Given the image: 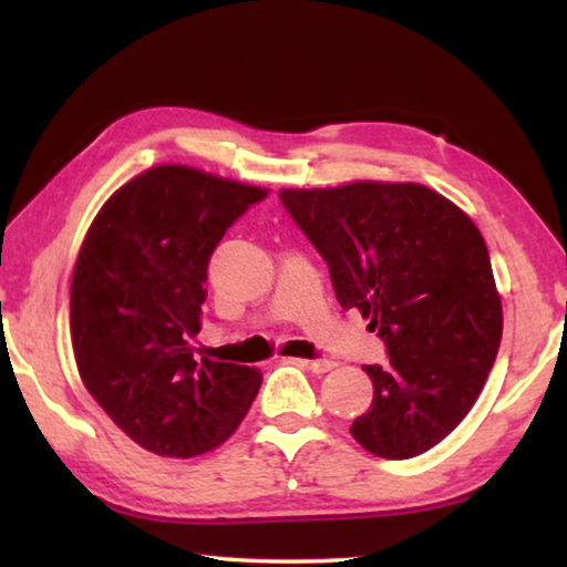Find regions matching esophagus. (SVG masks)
I'll return each mask as SVG.
<instances>
[{
	"mask_svg": "<svg viewBox=\"0 0 567 567\" xmlns=\"http://www.w3.org/2000/svg\"><path fill=\"white\" fill-rule=\"evenodd\" d=\"M297 364H302L305 370H312L315 375H322V372H330L334 368L332 360H297Z\"/></svg>",
	"mask_w": 567,
	"mask_h": 567,
	"instance_id": "obj_1",
	"label": "esophagus"
}]
</instances>
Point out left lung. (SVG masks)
<instances>
[{
    "instance_id": "obj_1",
    "label": "left lung",
    "mask_w": 567,
    "mask_h": 567,
    "mask_svg": "<svg viewBox=\"0 0 567 567\" xmlns=\"http://www.w3.org/2000/svg\"><path fill=\"white\" fill-rule=\"evenodd\" d=\"M280 199L328 262L342 310L358 307L385 342L388 364L362 368L375 392L352 437L388 460L435 447L475 405L503 338L480 229L410 182L282 189Z\"/></svg>"
}]
</instances>
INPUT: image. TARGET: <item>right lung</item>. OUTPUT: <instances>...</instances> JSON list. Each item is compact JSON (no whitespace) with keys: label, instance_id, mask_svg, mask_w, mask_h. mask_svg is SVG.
<instances>
[{"label":"right lung","instance_id":"obj_1","mask_svg":"<svg viewBox=\"0 0 567 567\" xmlns=\"http://www.w3.org/2000/svg\"><path fill=\"white\" fill-rule=\"evenodd\" d=\"M267 192L205 172H142L94 217L72 277V348L84 388L134 443L195 457L235 433L260 372L195 360L207 265Z\"/></svg>","mask_w":567,"mask_h":567}]
</instances>
